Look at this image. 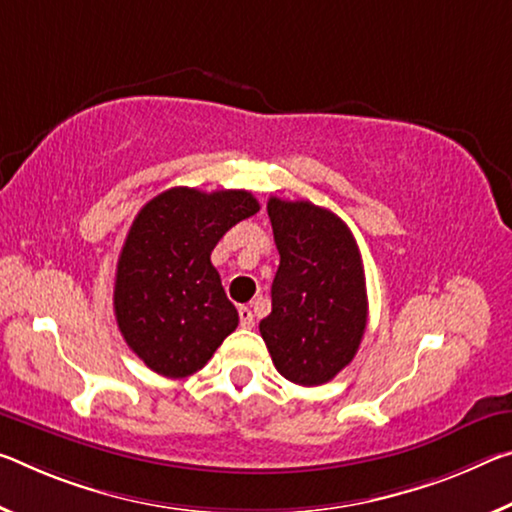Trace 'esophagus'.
I'll use <instances>...</instances> for the list:
<instances>
[{
  "label": "esophagus",
  "mask_w": 512,
  "mask_h": 512,
  "mask_svg": "<svg viewBox=\"0 0 512 512\" xmlns=\"http://www.w3.org/2000/svg\"><path fill=\"white\" fill-rule=\"evenodd\" d=\"M239 323H241V328H253L255 326V316H253V312H250V307H239Z\"/></svg>",
  "instance_id": "esophagus-1"
}]
</instances>
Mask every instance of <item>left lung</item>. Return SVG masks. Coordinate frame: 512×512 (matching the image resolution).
<instances>
[{
    "instance_id": "1",
    "label": "left lung",
    "mask_w": 512,
    "mask_h": 512,
    "mask_svg": "<svg viewBox=\"0 0 512 512\" xmlns=\"http://www.w3.org/2000/svg\"><path fill=\"white\" fill-rule=\"evenodd\" d=\"M266 209L280 266L259 332L280 376L323 385L351 364L367 328L358 243L342 218L310 200L271 198Z\"/></svg>"
}]
</instances>
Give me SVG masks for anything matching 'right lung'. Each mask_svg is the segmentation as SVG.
<instances>
[{
	"mask_svg": "<svg viewBox=\"0 0 512 512\" xmlns=\"http://www.w3.org/2000/svg\"><path fill=\"white\" fill-rule=\"evenodd\" d=\"M257 212L248 191L175 186L136 214L118 257L113 310L145 367L166 378L191 376L239 326L209 257L230 227Z\"/></svg>",
	"mask_w": 512,
	"mask_h": 512,
	"instance_id": "1",
	"label": "right lung"
}]
</instances>
